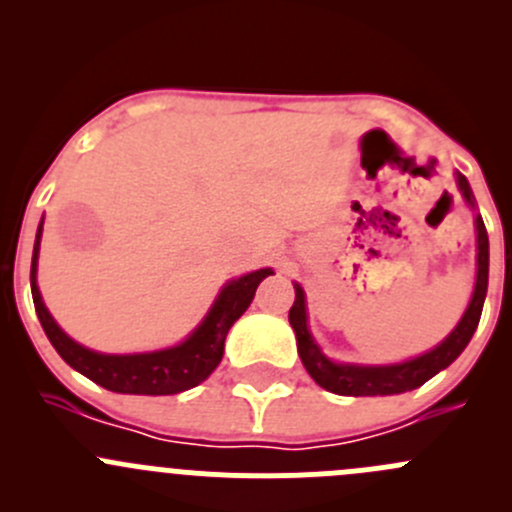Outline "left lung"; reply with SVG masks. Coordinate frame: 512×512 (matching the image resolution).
<instances>
[{"instance_id": "obj_1", "label": "left lung", "mask_w": 512, "mask_h": 512, "mask_svg": "<svg viewBox=\"0 0 512 512\" xmlns=\"http://www.w3.org/2000/svg\"><path fill=\"white\" fill-rule=\"evenodd\" d=\"M458 190H461L463 200L471 208H476V198L468 185L466 175L456 173ZM476 240H478V275L476 287H473V297L468 302V309L463 312L461 322L456 324L451 334L438 344L431 352L416 356V359L401 361V364H386V366H359V364H337V361L327 359L317 342L312 339L307 327V304H304V289L294 285V304L289 309V324H292L294 334H297V352L302 359L304 369L309 371L314 381L322 389L332 391L339 396H391L404 394V391L418 389L426 384L431 376L446 369L448 364L461 356L463 349L471 342L473 332H476L480 322V312H483L485 292H488V232H485L483 218L476 215Z\"/></svg>"}]
</instances>
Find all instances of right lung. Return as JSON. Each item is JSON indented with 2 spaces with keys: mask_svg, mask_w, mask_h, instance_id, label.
I'll list each match as a JSON object with an SVG mask.
<instances>
[{
  "mask_svg": "<svg viewBox=\"0 0 512 512\" xmlns=\"http://www.w3.org/2000/svg\"><path fill=\"white\" fill-rule=\"evenodd\" d=\"M41 225H44V220H41L39 230H36L32 255V297L36 317H39L49 342L54 344L56 352H59L61 359L71 369L84 374L86 379L96 381L103 389L116 391V394L168 396L180 394L185 389H193L200 381L208 379L215 371V366L220 364V359H223L225 337L230 332V327L250 307L257 285L267 275H272L270 267H265V270L250 272V275H242L237 280L227 282L220 289L213 307H210L208 317L178 347L146 354H98L76 344L71 337H66L59 324L54 322V317L49 314V309H46L44 299H41L39 287H36V260H39Z\"/></svg>",
  "mask_w": 512,
  "mask_h": 512,
  "instance_id": "right-lung-1",
  "label": "right lung"
}]
</instances>
